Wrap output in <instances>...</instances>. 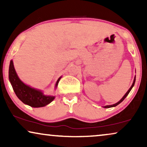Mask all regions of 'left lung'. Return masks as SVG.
Listing matches in <instances>:
<instances>
[{"label": "left lung", "mask_w": 147, "mask_h": 147, "mask_svg": "<svg viewBox=\"0 0 147 147\" xmlns=\"http://www.w3.org/2000/svg\"><path fill=\"white\" fill-rule=\"evenodd\" d=\"M135 81H136V76L135 77H134V81H133V83H132V86H131V87H130V88H129V90H128L127 91V92H126V93L125 94V95H124L123 97H122V98L121 100H120L119 102H118L117 103H116V104H112V105H108V106H104V108H112V107H115V106H116L117 105H118V104H119L120 103H121V102L123 101V100L125 99V98L126 97V96H128V94H129V92H130V90H132V88H133V86H134V83H135Z\"/></svg>", "instance_id": "obj_1"}]
</instances>
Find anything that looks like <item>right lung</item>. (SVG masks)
<instances>
[{
	"label": "right lung",
	"mask_w": 147,
	"mask_h": 147,
	"mask_svg": "<svg viewBox=\"0 0 147 147\" xmlns=\"http://www.w3.org/2000/svg\"><path fill=\"white\" fill-rule=\"evenodd\" d=\"M61 78L60 77L56 82L55 88L57 86ZM9 78L18 98L27 105L33 108L43 107L51 103L55 99V96L44 95L41 90L35 89L24 84L16 73L13 60L10 62Z\"/></svg>",
	"instance_id": "add662e5"
}]
</instances>
